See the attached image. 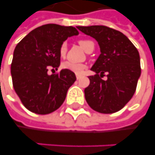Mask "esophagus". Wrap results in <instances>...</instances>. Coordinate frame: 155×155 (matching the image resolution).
Listing matches in <instances>:
<instances>
[{
  "instance_id": "34e87169",
  "label": "esophagus",
  "mask_w": 155,
  "mask_h": 155,
  "mask_svg": "<svg viewBox=\"0 0 155 155\" xmlns=\"http://www.w3.org/2000/svg\"><path fill=\"white\" fill-rule=\"evenodd\" d=\"M80 77H81V74H76V78H77V79H79L80 78Z\"/></svg>"
}]
</instances>
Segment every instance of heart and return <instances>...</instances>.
<instances>
[{
	"label": "heart",
	"mask_w": 155,
	"mask_h": 155,
	"mask_svg": "<svg viewBox=\"0 0 155 155\" xmlns=\"http://www.w3.org/2000/svg\"><path fill=\"white\" fill-rule=\"evenodd\" d=\"M78 43L86 51H89L91 48H94L93 42L90 40H79ZM67 51H68V43L66 41H64V42H62L61 46H60V48H59V55H60V57L62 58H65ZM61 67H62V69L68 70V71H71V72H74V73H80L83 69L85 68V65L83 63H77V62H70V61L63 62Z\"/></svg>",
	"instance_id": "1"
}]
</instances>
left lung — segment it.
Instances as JSON below:
<instances>
[{"label": "left lung", "instance_id": "left-lung-1", "mask_svg": "<svg viewBox=\"0 0 155 155\" xmlns=\"http://www.w3.org/2000/svg\"><path fill=\"white\" fill-rule=\"evenodd\" d=\"M96 39L101 54L89 76L90 84L84 90L87 104L101 114L118 112L130 100L136 91L140 74L139 53L131 41L119 31L106 26L77 27ZM108 72V79H101Z\"/></svg>", "mask_w": 155, "mask_h": 155}]
</instances>
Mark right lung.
I'll return each mask as SVG.
<instances>
[{"label": "right lung", "mask_w": 155, "mask_h": 155, "mask_svg": "<svg viewBox=\"0 0 155 155\" xmlns=\"http://www.w3.org/2000/svg\"><path fill=\"white\" fill-rule=\"evenodd\" d=\"M78 31L73 27L46 24L27 34L14 50L11 73L15 92L26 108L37 114H48L61 107L68 90L76 81L74 72L58 70L59 48Z\"/></svg>", "instance_id": "add662e5"}]
</instances>
